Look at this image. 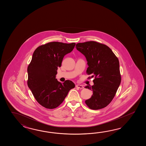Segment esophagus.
I'll return each mask as SVG.
<instances>
[{
    "instance_id": "esophagus-1",
    "label": "esophagus",
    "mask_w": 146,
    "mask_h": 146,
    "mask_svg": "<svg viewBox=\"0 0 146 146\" xmlns=\"http://www.w3.org/2000/svg\"><path fill=\"white\" fill-rule=\"evenodd\" d=\"M76 87L78 88H79V89H83L84 88L83 86L82 85H80V84H77L76 86Z\"/></svg>"
}]
</instances>
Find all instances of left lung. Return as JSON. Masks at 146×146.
Listing matches in <instances>:
<instances>
[{
	"instance_id": "left-lung-1",
	"label": "left lung",
	"mask_w": 146,
	"mask_h": 146,
	"mask_svg": "<svg viewBox=\"0 0 146 146\" xmlns=\"http://www.w3.org/2000/svg\"><path fill=\"white\" fill-rule=\"evenodd\" d=\"M76 48L86 58L87 74L94 78L93 86H86L93 94L85 103L90 109H103L112 101L121 82L118 58L108 46L94 41L79 43Z\"/></svg>"
}]
</instances>
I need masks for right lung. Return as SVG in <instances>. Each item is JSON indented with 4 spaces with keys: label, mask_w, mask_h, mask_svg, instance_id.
<instances>
[{
    "label": "right lung",
    "mask_w": 146,
    "mask_h": 146,
    "mask_svg": "<svg viewBox=\"0 0 146 146\" xmlns=\"http://www.w3.org/2000/svg\"><path fill=\"white\" fill-rule=\"evenodd\" d=\"M75 45L50 42L38 47L33 54L27 70L28 86L37 102L46 109L58 107L75 87L72 81L61 83L56 79L64 57L72 52Z\"/></svg>",
    "instance_id": "add662e5"
}]
</instances>
